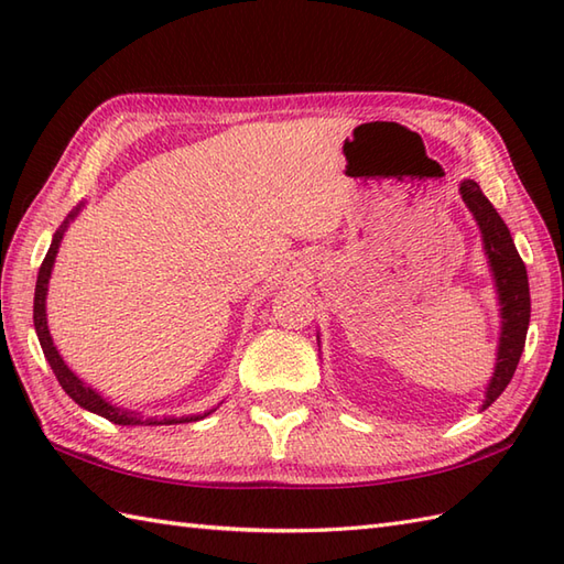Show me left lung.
<instances>
[{"mask_svg": "<svg viewBox=\"0 0 564 564\" xmlns=\"http://www.w3.org/2000/svg\"><path fill=\"white\" fill-rule=\"evenodd\" d=\"M460 196L467 210L480 227L482 249L487 254L489 271H492L497 301H499V344L495 358V373L485 388L482 410L492 404L513 378V370L519 366L523 354L525 332L531 322V293H529V275H525V263L521 261L517 245H513L511 232L501 215L495 210L492 203L480 191L473 178H463ZM319 341V334H317Z\"/></svg>", "mask_w": 564, "mask_h": 564, "instance_id": "obj_1", "label": "left lung"}]
</instances>
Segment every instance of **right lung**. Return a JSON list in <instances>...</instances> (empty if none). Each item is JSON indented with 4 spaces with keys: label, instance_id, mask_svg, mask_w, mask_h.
I'll list each match as a JSON object with an SVG mask.
<instances>
[{
    "label": "right lung",
    "instance_id": "1",
    "mask_svg": "<svg viewBox=\"0 0 564 564\" xmlns=\"http://www.w3.org/2000/svg\"><path fill=\"white\" fill-rule=\"evenodd\" d=\"M82 208H84V203H79V206L67 215L65 223L59 225L57 230H55L51 249H47V254H45V259H43V263H41L39 281H35V295H33V327H35V334H39V341H41V349H43V354H45V361L51 364L57 382H59V386H63V390L69 394V398L82 406V410L99 414V416H104V419H109V422L121 424V426H170V424L198 422V419L208 416L210 412H215V406H213V410H208V412H203V414H188V416H148V419H145L140 412H133V410H126V406L111 404L109 400L104 398L101 392H97L91 386H87V382H84V380L75 373V370H69L67 364L63 361V356H59L57 346L53 344L51 329H47L45 295H47V281H51L53 263H55V257H57L59 242H63L65 230L69 227V223L77 218Z\"/></svg>",
    "mask_w": 564,
    "mask_h": 564
}]
</instances>
